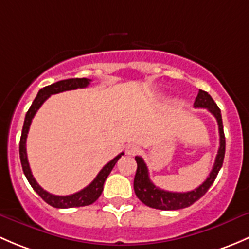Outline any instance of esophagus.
I'll return each instance as SVG.
<instances>
[{
	"label": "esophagus",
	"mask_w": 249,
	"mask_h": 249,
	"mask_svg": "<svg viewBox=\"0 0 249 249\" xmlns=\"http://www.w3.org/2000/svg\"><path fill=\"white\" fill-rule=\"evenodd\" d=\"M125 152H127V155L134 156L139 152V147H138L137 145H134V143H129V145L125 147Z\"/></svg>",
	"instance_id": "esophagus-1"
}]
</instances>
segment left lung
<instances>
[{"instance_id":"left-lung-1","label":"left lung","mask_w":249,"mask_h":249,"mask_svg":"<svg viewBox=\"0 0 249 249\" xmlns=\"http://www.w3.org/2000/svg\"><path fill=\"white\" fill-rule=\"evenodd\" d=\"M194 107H204V109H207L216 117L217 124H218L219 148L218 153L216 156L213 168H212L209 178L202 182L198 188L193 189L191 192L178 193V192L163 191V189L156 187L152 183V181L150 180L148 169L146 166L145 162H143V160L142 157H139V156H137L135 160H137L138 168L134 178V192L140 201L147 205V206L152 207V209L170 211V210H180L191 206L192 204L199 200L209 191L210 187L212 186V183L216 180L220 168H222L225 155V137L224 130H223L222 114H220L219 107L214 103L212 97L207 92L202 91V89H199V93L196 96V102H194Z\"/></svg>"}]
</instances>
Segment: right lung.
Listing matches in <instances>:
<instances>
[{"instance_id":"1","label":"right lung","mask_w":249,"mask_h":249,"mask_svg":"<svg viewBox=\"0 0 249 249\" xmlns=\"http://www.w3.org/2000/svg\"><path fill=\"white\" fill-rule=\"evenodd\" d=\"M89 83H91V79L74 78V79H66V80L57 81V83L43 87V89H39L37 97L35 98L32 106L30 107L29 111L26 112V116H25L24 127H22L21 138H20V145H19L20 162H21L22 170H24V174L25 176H26L27 181L30 182L32 188L37 192L38 196L47 202V204H49L53 207H56V209H71V207L87 206V205L93 204V202L101 196L102 192H103L104 182H106L107 178L109 176V174L111 173L115 164H116L117 160L121 158V156L124 155V153L122 152L120 153L119 156H116L114 160H110L107 165L103 166V169L99 171V174L96 176V178H94L89 186L85 187L84 189H81L80 192H76V193L71 194V196H53V194L44 191V189L37 183V181H36L35 178H33L32 173H31L30 164H29V160H27L26 139H27V134H29L31 122H32V119L35 117L36 112L38 111V109L42 107V104L47 101L51 94L60 93V92H63V91H69V89H84V87L89 86Z\"/></svg>"}]
</instances>
